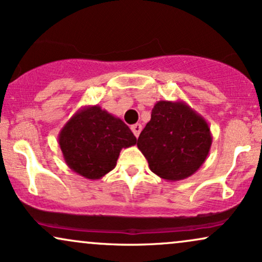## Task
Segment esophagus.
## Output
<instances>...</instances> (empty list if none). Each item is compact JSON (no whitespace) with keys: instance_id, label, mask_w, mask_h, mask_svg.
Masks as SVG:
<instances>
[{"instance_id":"1","label":"esophagus","mask_w":262,"mask_h":262,"mask_svg":"<svg viewBox=\"0 0 262 262\" xmlns=\"http://www.w3.org/2000/svg\"><path fill=\"white\" fill-rule=\"evenodd\" d=\"M141 130H142V126H141V124H135V125L131 126V131L134 132V135H135V136H136V137L140 136Z\"/></svg>"}]
</instances>
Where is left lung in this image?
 Masks as SVG:
<instances>
[{
	"mask_svg": "<svg viewBox=\"0 0 262 262\" xmlns=\"http://www.w3.org/2000/svg\"><path fill=\"white\" fill-rule=\"evenodd\" d=\"M211 144L207 121L183 100L157 101L137 140L150 170L169 181L196 173L207 158Z\"/></svg>",
	"mask_w": 262,
	"mask_h": 262,
	"instance_id": "8db88e82",
	"label": "left lung"
}]
</instances>
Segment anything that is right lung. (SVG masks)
I'll return each instance as SVG.
<instances>
[{
	"label": "right lung",
	"instance_id": "obj_1",
	"mask_svg": "<svg viewBox=\"0 0 262 262\" xmlns=\"http://www.w3.org/2000/svg\"><path fill=\"white\" fill-rule=\"evenodd\" d=\"M136 142L128 126L99 105L81 107L58 134L66 164L91 180L101 179L112 171L121 149Z\"/></svg>",
	"mask_w": 262,
	"mask_h": 262
}]
</instances>
